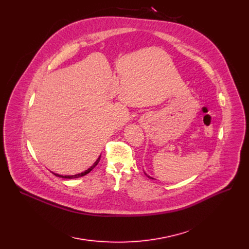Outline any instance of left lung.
<instances>
[{
  "label": "left lung",
  "instance_id": "8db88e82",
  "mask_svg": "<svg viewBox=\"0 0 249 249\" xmlns=\"http://www.w3.org/2000/svg\"><path fill=\"white\" fill-rule=\"evenodd\" d=\"M145 174H146V175H147V176H148V177H149V178H150V179H154V178H153V177H151V176H150V175H148V174H147V173H146V172H145Z\"/></svg>",
  "mask_w": 249,
  "mask_h": 249
}]
</instances>
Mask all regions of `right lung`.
<instances>
[{
    "label": "right lung",
    "instance_id": "right-lung-1",
    "mask_svg": "<svg viewBox=\"0 0 249 249\" xmlns=\"http://www.w3.org/2000/svg\"><path fill=\"white\" fill-rule=\"evenodd\" d=\"M99 160H100V157L95 160V162L89 167V168H88L87 170H85L84 172H81V173H78V174H75V175H61V174H58V173H54L53 172V174L54 175H56V176H58V177H61V178H66V179H74V178H79V177H82V176H84V175H86V174H88V173H89L96 165H97V163H98V161H99Z\"/></svg>",
    "mask_w": 249,
    "mask_h": 249
}]
</instances>
